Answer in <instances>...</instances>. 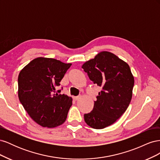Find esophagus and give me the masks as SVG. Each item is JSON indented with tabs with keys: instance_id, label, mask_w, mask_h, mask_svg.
<instances>
[{
	"instance_id": "obj_1",
	"label": "esophagus",
	"mask_w": 160,
	"mask_h": 160,
	"mask_svg": "<svg viewBox=\"0 0 160 160\" xmlns=\"http://www.w3.org/2000/svg\"><path fill=\"white\" fill-rule=\"evenodd\" d=\"M80 98H81V96H77V97H74L73 98L75 101H78Z\"/></svg>"
}]
</instances>
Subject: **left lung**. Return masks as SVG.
<instances>
[{"mask_svg":"<svg viewBox=\"0 0 160 160\" xmlns=\"http://www.w3.org/2000/svg\"><path fill=\"white\" fill-rule=\"evenodd\" d=\"M94 84L102 88L93 109L84 115L85 123L94 129L114 123L127 110L133 95L134 77L126 62L109 51H101L82 65Z\"/></svg>","mask_w":160,"mask_h":160,"instance_id":"left-lung-1","label":"left lung"}]
</instances>
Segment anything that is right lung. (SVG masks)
I'll use <instances>...</instances> for the list:
<instances>
[{"label": "right lung", "mask_w": 160, "mask_h": 160, "mask_svg": "<svg viewBox=\"0 0 160 160\" xmlns=\"http://www.w3.org/2000/svg\"><path fill=\"white\" fill-rule=\"evenodd\" d=\"M71 65L40 57L19 72L18 99L30 117L42 127L55 128L65 122L72 99L56 89Z\"/></svg>", "instance_id": "obj_1"}]
</instances>
